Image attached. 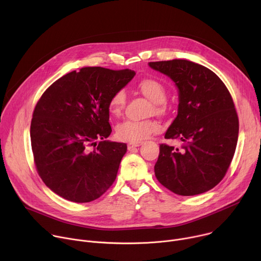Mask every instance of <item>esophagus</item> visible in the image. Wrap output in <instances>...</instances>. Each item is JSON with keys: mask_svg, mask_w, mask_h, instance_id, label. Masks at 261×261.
<instances>
[{"mask_svg": "<svg viewBox=\"0 0 261 261\" xmlns=\"http://www.w3.org/2000/svg\"><path fill=\"white\" fill-rule=\"evenodd\" d=\"M142 144L143 143H129L128 144V150H131V149H133L135 147H140Z\"/></svg>", "mask_w": 261, "mask_h": 261, "instance_id": "obj_1", "label": "esophagus"}]
</instances>
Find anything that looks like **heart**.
I'll list each match as a JSON object with an SVG mask.
<instances>
[{
	"label": "heart",
	"mask_w": 261,
	"mask_h": 261,
	"mask_svg": "<svg viewBox=\"0 0 261 261\" xmlns=\"http://www.w3.org/2000/svg\"><path fill=\"white\" fill-rule=\"evenodd\" d=\"M140 91L153 101L152 112L162 114L166 111L164 101L167 98V90L165 86L156 80L144 79L137 85ZM126 102V95L123 90H118L111 95L108 101V110L111 115L117 116L123 111ZM160 130L158 121L152 119L132 120L127 119L121 121L115 129V134L119 141L129 143H141L150 135Z\"/></svg>",
	"instance_id": "heart-1"
}]
</instances>
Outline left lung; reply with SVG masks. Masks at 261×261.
<instances>
[{
    "label": "left lung",
    "mask_w": 261,
    "mask_h": 261,
    "mask_svg": "<svg viewBox=\"0 0 261 261\" xmlns=\"http://www.w3.org/2000/svg\"><path fill=\"white\" fill-rule=\"evenodd\" d=\"M178 88V112L165 138H178L181 149L162 144L154 166L158 180L173 193L192 196L218 185L235 153L239 121L223 82L206 67L187 60L150 62Z\"/></svg>",
    "instance_id": "1"
}]
</instances>
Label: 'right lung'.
I'll list each match as a JSON object with an SVG mask.
<instances>
[{"label":"right lung","instance_id":"obj_1","mask_svg":"<svg viewBox=\"0 0 261 261\" xmlns=\"http://www.w3.org/2000/svg\"><path fill=\"white\" fill-rule=\"evenodd\" d=\"M134 75L129 69L84 67L56 81L37 102L30 125L34 164L59 196L90 202L114 182L127 145L106 141L112 132L108 101Z\"/></svg>","mask_w":261,"mask_h":261}]
</instances>
